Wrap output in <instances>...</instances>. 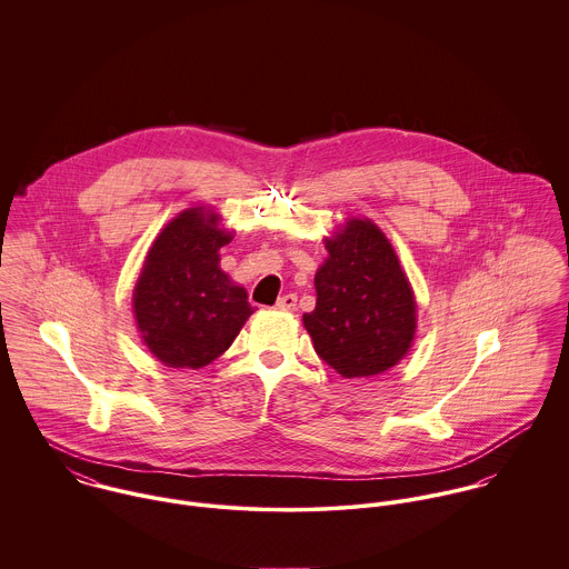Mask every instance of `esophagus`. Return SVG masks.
I'll list each match as a JSON object with an SVG mask.
<instances>
[{
    "instance_id": "1",
    "label": "esophagus",
    "mask_w": 569,
    "mask_h": 569,
    "mask_svg": "<svg viewBox=\"0 0 569 569\" xmlns=\"http://www.w3.org/2000/svg\"><path fill=\"white\" fill-rule=\"evenodd\" d=\"M296 305H298V296L296 293H287V296L278 298L276 309L278 311H296Z\"/></svg>"
}]
</instances>
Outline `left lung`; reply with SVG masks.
Instances as JSON below:
<instances>
[{"mask_svg":"<svg viewBox=\"0 0 569 569\" xmlns=\"http://www.w3.org/2000/svg\"><path fill=\"white\" fill-rule=\"evenodd\" d=\"M316 273L318 302L302 322L316 352L341 377H372L406 357L416 332V300L386 234L350 219L326 241Z\"/></svg>","mask_w":569,"mask_h":569,"instance_id":"obj_1","label":"left lung"}]
</instances>
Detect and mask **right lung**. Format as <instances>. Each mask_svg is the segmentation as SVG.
I'll use <instances>...</instances> for the list:
<instances>
[{
  "label": "right lung",
  "mask_w": 569,
  "mask_h": 569,
  "mask_svg": "<svg viewBox=\"0 0 569 569\" xmlns=\"http://www.w3.org/2000/svg\"><path fill=\"white\" fill-rule=\"evenodd\" d=\"M232 232L219 214L183 210L156 239L133 289V313L149 350L170 368H203L223 355L253 313L247 291L219 269Z\"/></svg>",
  "instance_id": "obj_1"
}]
</instances>
